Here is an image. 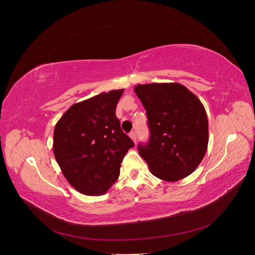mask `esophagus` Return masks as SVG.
Instances as JSON below:
<instances>
[{
	"label": "esophagus",
	"mask_w": 255,
	"mask_h": 255,
	"mask_svg": "<svg viewBox=\"0 0 255 255\" xmlns=\"http://www.w3.org/2000/svg\"><path fill=\"white\" fill-rule=\"evenodd\" d=\"M129 137H130V139H132L134 142H136V140H137V135H136L135 132H130V133H129Z\"/></svg>",
	"instance_id": "esophagus-1"
}]
</instances>
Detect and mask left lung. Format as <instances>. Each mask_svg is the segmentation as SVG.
Here are the masks:
<instances>
[{"label": "left lung", "instance_id": "1", "mask_svg": "<svg viewBox=\"0 0 255 255\" xmlns=\"http://www.w3.org/2000/svg\"><path fill=\"white\" fill-rule=\"evenodd\" d=\"M148 117L150 138L138 152L150 172L174 182L194 172L208 143V121L203 104L179 83L136 85Z\"/></svg>", "mask_w": 255, "mask_h": 255}]
</instances>
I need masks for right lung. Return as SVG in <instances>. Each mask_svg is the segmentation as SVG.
<instances>
[{"label":"right lung","mask_w":255,"mask_h":255,"mask_svg":"<svg viewBox=\"0 0 255 255\" xmlns=\"http://www.w3.org/2000/svg\"><path fill=\"white\" fill-rule=\"evenodd\" d=\"M123 90L73 104L54 128V156L67 181L81 194H105L118 180L122 159L134 146L116 116Z\"/></svg>","instance_id":"right-lung-1"}]
</instances>
